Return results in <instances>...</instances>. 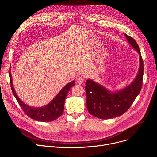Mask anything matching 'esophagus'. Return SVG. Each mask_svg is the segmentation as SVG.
<instances>
[{"mask_svg":"<svg viewBox=\"0 0 157 157\" xmlns=\"http://www.w3.org/2000/svg\"><path fill=\"white\" fill-rule=\"evenodd\" d=\"M76 82L78 83V84H82V83H83L84 81V78L82 77V76H79V77H78V78H76Z\"/></svg>","mask_w":157,"mask_h":157,"instance_id":"1","label":"esophagus"}]
</instances>
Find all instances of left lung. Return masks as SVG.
I'll use <instances>...</instances> for the list:
<instances>
[{
  "label": "left lung",
  "instance_id": "left-lung-1",
  "mask_svg": "<svg viewBox=\"0 0 157 157\" xmlns=\"http://www.w3.org/2000/svg\"><path fill=\"white\" fill-rule=\"evenodd\" d=\"M128 42L139 54L140 67L133 82L119 91H111L92 79H87L85 89L89 113L96 117L109 119L119 117L129 109L140 93L143 81L144 62L139 47L133 38L124 33Z\"/></svg>",
  "mask_w": 157,
  "mask_h": 157
}]
</instances>
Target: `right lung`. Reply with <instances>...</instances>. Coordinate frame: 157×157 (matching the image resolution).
I'll list each match as a JSON object with an SVG mask.
<instances>
[{
  "label": "right lung",
  "mask_w": 157,
  "mask_h": 157,
  "mask_svg": "<svg viewBox=\"0 0 157 157\" xmlns=\"http://www.w3.org/2000/svg\"><path fill=\"white\" fill-rule=\"evenodd\" d=\"M11 67H10L9 77L10 81V86L12 93L16 98L20 106L24 111V113L29 117L32 119L41 122H51L60 117L64 110V101L67 94L70 90L71 87L75 84V81H72L64 86L61 90L57 94L53 99L48 104L43 107H32L25 104L17 96L12 83V78L11 75Z\"/></svg>",
  "instance_id": "obj_1"
}]
</instances>
